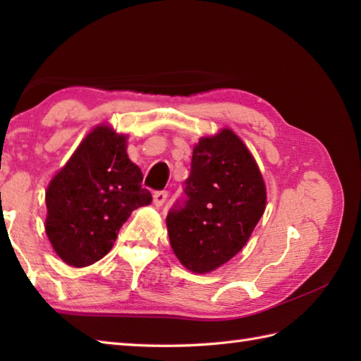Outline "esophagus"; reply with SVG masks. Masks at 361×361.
<instances>
[{
	"mask_svg": "<svg viewBox=\"0 0 361 361\" xmlns=\"http://www.w3.org/2000/svg\"><path fill=\"white\" fill-rule=\"evenodd\" d=\"M167 195H169L167 190H157V192L153 194V203H155V206H161L166 202Z\"/></svg>",
	"mask_w": 361,
	"mask_h": 361,
	"instance_id": "esophagus-1",
	"label": "esophagus"
}]
</instances>
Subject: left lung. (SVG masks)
<instances>
[{"label":"left lung","mask_w":361,"mask_h":361,"mask_svg":"<svg viewBox=\"0 0 361 361\" xmlns=\"http://www.w3.org/2000/svg\"><path fill=\"white\" fill-rule=\"evenodd\" d=\"M183 190L167 214L172 250L188 270L212 271L245 247L262 217V175L240 137L225 128L195 145Z\"/></svg>","instance_id":"1"}]
</instances>
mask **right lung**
<instances>
[{
  "label": "right lung",
  "instance_id": "right-lung-1",
  "mask_svg": "<svg viewBox=\"0 0 361 361\" xmlns=\"http://www.w3.org/2000/svg\"><path fill=\"white\" fill-rule=\"evenodd\" d=\"M126 136L97 127L80 142L46 192V234L68 265L87 267L113 247L132 211L150 204Z\"/></svg>",
  "mask_w": 361,
  "mask_h": 361
}]
</instances>
